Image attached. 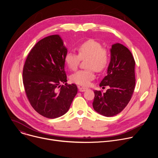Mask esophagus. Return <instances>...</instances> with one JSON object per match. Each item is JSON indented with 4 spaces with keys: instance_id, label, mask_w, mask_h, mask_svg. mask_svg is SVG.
I'll return each instance as SVG.
<instances>
[{
    "instance_id": "34e87169",
    "label": "esophagus",
    "mask_w": 158,
    "mask_h": 158,
    "mask_svg": "<svg viewBox=\"0 0 158 158\" xmlns=\"http://www.w3.org/2000/svg\"><path fill=\"white\" fill-rule=\"evenodd\" d=\"M86 89H87V88H85V87H79V90L81 92H85Z\"/></svg>"
}]
</instances>
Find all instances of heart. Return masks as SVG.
I'll use <instances>...</instances> for the list:
<instances>
[{"mask_svg":"<svg viewBox=\"0 0 158 158\" xmlns=\"http://www.w3.org/2000/svg\"><path fill=\"white\" fill-rule=\"evenodd\" d=\"M76 54L69 51L64 56V62L69 69L76 70L81 60H87L86 66L89 69L80 70L70 76V80L74 83L81 86H89L91 81L95 78V70L102 72L106 69L110 62V53L106 48L97 41L90 39L81 44Z\"/></svg>","mask_w":158,"mask_h":158,"instance_id":"b5f03b06","label":"heart"}]
</instances>
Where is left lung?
<instances>
[{"instance_id": "obj_1", "label": "left lung", "mask_w": 158, "mask_h": 158, "mask_svg": "<svg viewBox=\"0 0 158 158\" xmlns=\"http://www.w3.org/2000/svg\"><path fill=\"white\" fill-rule=\"evenodd\" d=\"M135 61L129 50L120 44L113 45L107 74L99 85L110 88L106 93L94 91L95 111L105 117H113L125 108L135 90Z\"/></svg>"}]
</instances>
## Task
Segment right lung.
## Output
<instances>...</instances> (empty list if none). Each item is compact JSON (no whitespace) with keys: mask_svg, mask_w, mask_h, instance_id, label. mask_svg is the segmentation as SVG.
I'll use <instances>...</instances> for the list:
<instances>
[{"mask_svg":"<svg viewBox=\"0 0 158 158\" xmlns=\"http://www.w3.org/2000/svg\"><path fill=\"white\" fill-rule=\"evenodd\" d=\"M66 52L59 35L48 36L32 48L23 65V83L30 104L48 118L60 117L67 112L77 93L76 85L66 82ZM61 83L65 85L61 86Z\"/></svg>","mask_w":158,"mask_h":158,"instance_id":"obj_1","label":"right lung"}]
</instances>
